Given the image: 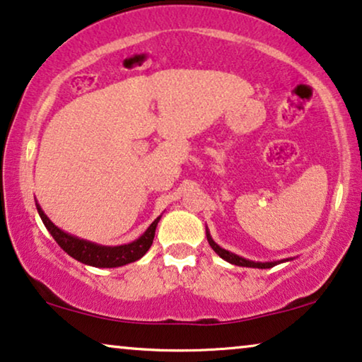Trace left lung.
<instances>
[{"instance_id": "left-lung-1", "label": "left lung", "mask_w": 362, "mask_h": 362, "mask_svg": "<svg viewBox=\"0 0 362 362\" xmlns=\"http://www.w3.org/2000/svg\"><path fill=\"white\" fill-rule=\"evenodd\" d=\"M206 237H207V242H209V245L212 247V250H214L216 254L221 257V259H224L226 262H229V264H234V265H239V267H250V269H272V267L284 264V262L293 260V259H284V260H275V262H254V260L244 259V257L237 255V254H234V252L222 249L221 245H217L214 239L211 237L209 230H207V227H206Z\"/></svg>"}]
</instances>
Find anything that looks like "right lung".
Masks as SVG:
<instances>
[{
  "label": "right lung",
  "instance_id": "1",
  "mask_svg": "<svg viewBox=\"0 0 362 362\" xmlns=\"http://www.w3.org/2000/svg\"><path fill=\"white\" fill-rule=\"evenodd\" d=\"M36 207L39 216L46 226V229L51 232L54 240L61 245L64 252H67L72 259H76L82 264L90 265V267H98V269H113V267H123L127 264H132V262H136L141 259L143 255L146 254L148 249H150L153 244V239H155V230L158 222H160L161 216L156 217L155 221L151 222V226L143 232V234L138 237L136 240L130 242V244L123 245H100L95 244V242L81 239V237L69 234V232H64L62 229L54 224V222L49 219V217L44 214L42 207L37 204Z\"/></svg>",
  "mask_w": 362,
  "mask_h": 362
}]
</instances>
